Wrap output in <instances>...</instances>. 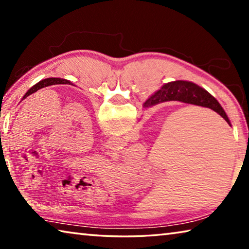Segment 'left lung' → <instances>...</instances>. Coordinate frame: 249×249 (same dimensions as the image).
Segmentation results:
<instances>
[{
	"label": "left lung",
	"mask_w": 249,
	"mask_h": 249,
	"mask_svg": "<svg viewBox=\"0 0 249 249\" xmlns=\"http://www.w3.org/2000/svg\"><path fill=\"white\" fill-rule=\"evenodd\" d=\"M53 84H71V83H70V81H68V80L60 79V78H48V79L41 80V81L35 84V86L31 88V89L27 91V93L23 96V99H26L29 94H33L34 92H36L37 90L43 89V88H45V87L53 86Z\"/></svg>",
	"instance_id": "obj_1"
}]
</instances>
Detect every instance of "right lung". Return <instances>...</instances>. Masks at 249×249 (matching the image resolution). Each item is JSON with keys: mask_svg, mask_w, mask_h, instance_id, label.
<instances>
[{"mask_svg": "<svg viewBox=\"0 0 249 249\" xmlns=\"http://www.w3.org/2000/svg\"><path fill=\"white\" fill-rule=\"evenodd\" d=\"M166 101H180V102L183 103L209 107L218 113L231 125L229 117H227L224 109L217 102L216 99H214L208 91H205L192 82L175 81L165 84L161 89L156 92L154 95H151L146 101L144 107H149L151 105L166 102Z\"/></svg>", "mask_w": 249, "mask_h": 249, "instance_id": "right-lung-1", "label": "right lung"}]
</instances>
